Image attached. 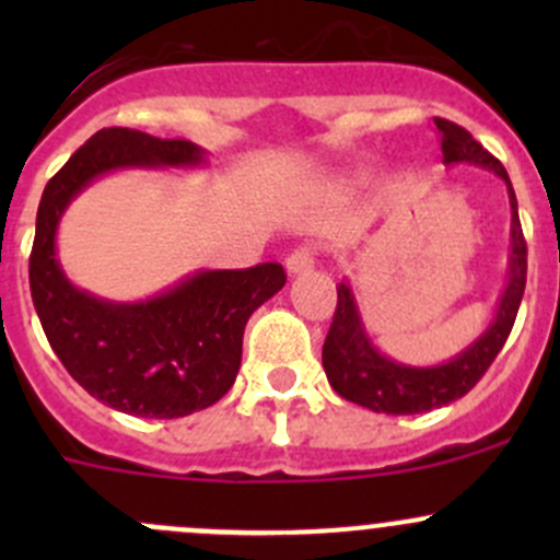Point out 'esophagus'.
I'll use <instances>...</instances> for the list:
<instances>
[{"label": "esophagus", "instance_id": "esophagus-1", "mask_svg": "<svg viewBox=\"0 0 560 560\" xmlns=\"http://www.w3.org/2000/svg\"><path fill=\"white\" fill-rule=\"evenodd\" d=\"M287 276H298L306 273V270L314 268V254L308 248H295V252L287 257Z\"/></svg>", "mask_w": 560, "mask_h": 560}]
</instances>
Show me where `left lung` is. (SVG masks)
Returning a JSON list of instances; mask_svg holds the SVG:
<instances>
[{"mask_svg": "<svg viewBox=\"0 0 560 560\" xmlns=\"http://www.w3.org/2000/svg\"><path fill=\"white\" fill-rule=\"evenodd\" d=\"M436 135L442 140L444 165H474L499 175L506 184L510 195V259H506V284L495 303V314L490 325L468 343L455 358L439 365H409L387 358L374 343L371 332L365 330L363 314H360L358 298L347 279L336 287L338 306L332 314V325L327 330L325 347H322V365L330 387L341 398L365 406L380 415H422L436 406L453 404L463 398L479 380L495 354L501 352L515 325L517 308H521L525 290V254L521 217H517V197L504 165L493 154L482 149L471 135L447 118H433Z\"/></svg>", "mask_w": 560, "mask_h": 560, "instance_id": "1", "label": "left lung"}]
</instances>
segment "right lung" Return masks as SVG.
<instances>
[{
	"mask_svg": "<svg viewBox=\"0 0 560 560\" xmlns=\"http://www.w3.org/2000/svg\"><path fill=\"white\" fill-rule=\"evenodd\" d=\"M206 165L208 151L191 140L100 129L39 200L30 287L43 330L72 380L124 415L175 420L217 404L238 376L248 316L284 287V268L197 270L145 301H107L67 279L56 248L59 222L103 175Z\"/></svg>",
	"mask_w": 560,
	"mask_h": 560,
	"instance_id": "right-lung-1",
	"label": "right lung"
}]
</instances>
